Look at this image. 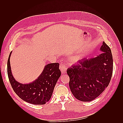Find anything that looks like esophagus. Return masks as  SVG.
I'll use <instances>...</instances> for the list:
<instances>
[{"label": "esophagus", "instance_id": "obj_1", "mask_svg": "<svg viewBox=\"0 0 123 123\" xmlns=\"http://www.w3.org/2000/svg\"><path fill=\"white\" fill-rule=\"evenodd\" d=\"M60 69L61 70V71L62 72V74H66L67 72V68L66 67V65L63 63H61L60 65Z\"/></svg>", "mask_w": 123, "mask_h": 123}]
</instances>
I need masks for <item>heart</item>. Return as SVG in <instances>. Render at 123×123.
<instances>
[{
  "label": "heart",
  "instance_id": "1",
  "mask_svg": "<svg viewBox=\"0 0 123 123\" xmlns=\"http://www.w3.org/2000/svg\"><path fill=\"white\" fill-rule=\"evenodd\" d=\"M83 56L81 54L75 55L71 57V60L72 62H77L82 59Z\"/></svg>",
  "mask_w": 123,
  "mask_h": 123
}]
</instances>
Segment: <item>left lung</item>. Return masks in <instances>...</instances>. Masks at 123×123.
Segmentation results:
<instances>
[{"mask_svg": "<svg viewBox=\"0 0 123 123\" xmlns=\"http://www.w3.org/2000/svg\"><path fill=\"white\" fill-rule=\"evenodd\" d=\"M101 54L89 59H83L79 64L67 69L69 87L79 100L91 101L108 87L113 69V60L109 47L103 42Z\"/></svg>", "mask_w": 123, "mask_h": 123, "instance_id": "8db88e82", "label": "left lung"}]
</instances>
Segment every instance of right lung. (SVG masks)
<instances>
[{
	"label": "right lung",
	"mask_w": 123,
	"mask_h": 123,
	"mask_svg": "<svg viewBox=\"0 0 123 123\" xmlns=\"http://www.w3.org/2000/svg\"><path fill=\"white\" fill-rule=\"evenodd\" d=\"M11 52L7 61V74L9 82L15 92L27 103L44 105L51 99L55 86L61 76L58 63L46 65L37 79L27 84L17 81L13 77L10 64Z\"/></svg>",
	"instance_id": "add662e5"
}]
</instances>
